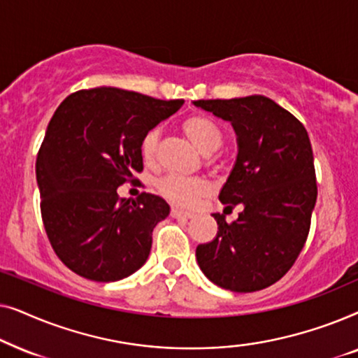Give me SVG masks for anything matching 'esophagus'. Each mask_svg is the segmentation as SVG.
<instances>
[{"label": "esophagus", "instance_id": "obj_1", "mask_svg": "<svg viewBox=\"0 0 358 358\" xmlns=\"http://www.w3.org/2000/svg\"><path fill=\"white\" fill-rule=\"evenodd\" d=\"M171 217H173V218H184V220H189V218H192L194 215L190 213V212H184V210L173 208V210H171Z\"/></svg>", "mask_w": 358, "mask_h": 358}]
</instances>
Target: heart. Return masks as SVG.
Wrapping results in <instances>:
<instances>
[{
    "mask_svg": "<svg viewBox=\"0 0 358 358\" xmlns=\"http://www.w3.org/2000/svg\"><path fill=\"white\" fill-rule=\"evenodd\" d=\"M184 135L192 141L195 148H199L203 155H212L223 143V135L220 127L208 117L195 114L187 117L180 125ZM159 131L153 129L146 131L141 138L140 153L145 164H155L156 153H158ZM156 190L166 202L176 207H192L208 194L210 185L205 179L200 178H180V176H166L156 184Z\"/></svg>",
    "mask_w": 358,
    "mask_h": 358,
    "instance_id": "1",
    "label": "heart"
}]
</instances>
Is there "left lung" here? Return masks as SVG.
Segmentation results:
<instances>
[{"instance_id":"1","label":"left lung","mask_w":358,"mask_h":358,"mask_svg":"<svg viewBox=\"0 0 358 358\" xmlns=\"http://www.w3.org/2000/svg\"><path fill=\"white\" fill-rule=\"evenodd\" d=\"M231 122L238 158L220 200L243 205L236 222L213 213L218 233L199 244V267L215 285L257 292L290 271L310 233L317 197L310 136L300 120L264 96L195 101Z\"/></svg>"}]
</instances>
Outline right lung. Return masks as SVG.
Segmentation results:
<instances>
[{
  "instance_id": "1",
  "label": "right lung",
  "mask_w": 358,
  "mask_h": 358,
  "mask_svg": "<svg viewBox=\"0 0 358 358\" xmlns=\"http://www.w3.org/2000/svg\"><path fill=\"white\" fill-rule=\"evenodd\" d=\"M184 104L119 87L73 92L48 122L37 155L41 213L53 251L78 275L125 278L146 262L151 234L169 215L158 195L130 202L117 187L143 171L141 138Z\"/></svg>"
}]
</instances>
